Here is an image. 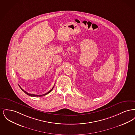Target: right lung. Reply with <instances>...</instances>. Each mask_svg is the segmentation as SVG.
<instances>
[{
  "label": "right lung",
  "mask_w": 135,
  "mask_h": 135,
  "mask_svg": "<svg viewBox=\"0 0 135 135\" xmlns=\"http://www.w3.org/2000/svg\"><path fill=\"white\" fill-rule=\"evenodd\" d=\"M20 88H21V90H22L25 94H26L27 95H29V96H31V97H42V96H45V95H47V94H48L49 93H50L51 91V90H52V89H53V88H54V86H53V88L51 89V90H50V91H49L47 93H45V94H44V95H34V94H29V93H27V91H25L24 90H23V89H22L21 88V87L20 86Z\"/></svg>",
  "instance_id": "1"
}]
</instances>
